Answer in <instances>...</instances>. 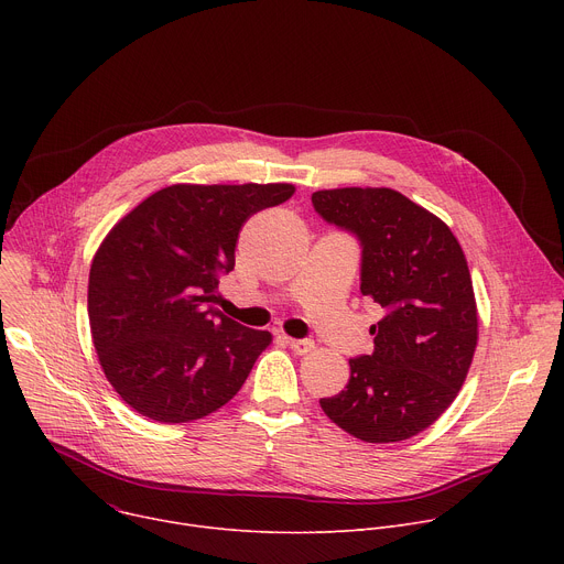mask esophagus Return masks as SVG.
Here are the masks:
<instances>
[{
    "label": "esophagus",
    "instance_id": "34e87169",
    "mask_svg": "<svg viewBox=\"0 0 564 564\" xmlns=\"http://www.w3.org/2000/svg\"><path fill=\"white\" fill-rule=\"evenodd\" d=\"M283 341L296 352V355H307L314 348V341L310 339H292V337H283Z\"/></svg>",
    "mask_w": 564,
    "mask_h": 564
}]
</instances>
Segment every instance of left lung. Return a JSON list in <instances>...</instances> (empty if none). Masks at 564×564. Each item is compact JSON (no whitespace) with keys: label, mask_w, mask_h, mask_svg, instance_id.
Listing matches in <instances>:
<instances>
[{"label":"left lung","mask_w":564,"mask_h":564,"mask_svg":"<svg viewBox=\"0 0 564 564\" xmlns=\"http://www.w3.org/2000/svg\"><path fill=\"white\" fill-rule=\"evenodd\" d=\"M314 212L361 248V294L383 316L346 390L318 399L346 433L388 444L429 429L457 397L477 344L470 272L453 231L394 189H324Z\"/></svg>","instance_id":"1"}]
</instances>
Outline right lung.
Wrapping results in <instances>:
<instances>
[{"instance_id": "obj_1", "label": "right lung", "mask_w": 564, "mask_h": 564, "mask_svg": "<svg viewBox=\"0 0 564 564\" xmlns=\"http://www.w3.org/2000/svg\"><path fill=\"white\" fill-rule=\"evenodd\" d=\"M294 194L276 185H172L102 240L89 272V321L102 370L155 422L200 420L246 383L272 335L212 303L234 270L243 223Z\"/></svg>"}]
</instances>
